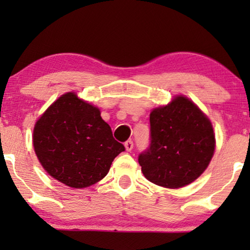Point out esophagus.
Masks as SVG:
<instances>
[{
	"instance_id": "obj_1",
	"label": "esophagus",
	"mask_w": 250,
	"mask_h": 250,
	"mask_svg": "<svg viewBox=\"0 0 250 250\" xmlns=\"http://www.w3.org/2000/svg\"><path fill=\"white\" fill-rule=\"evenodd\" d=\"M124 146H125V148H126V151H132L133 146H134L132 140H127V141L124 143Z\"/></svg>"
}]
</instances>
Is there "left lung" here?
<instances>
[{"label":"left lung","mask_w":250,"mask_h":250,"mask_svg":"<svg viewBox=\"0 0 250 250\" xmlns=\"http://www.w3.org/2000/svg\"><path fill=\"white\" fill-rule=\"evenodd\" d=\"M150 140L149 148L139 156L141 170L150 182L169 189L197 180L215 151L210 121L183 95L151 111Z\"/></svg>","instance_id":"1"}]
</instances>
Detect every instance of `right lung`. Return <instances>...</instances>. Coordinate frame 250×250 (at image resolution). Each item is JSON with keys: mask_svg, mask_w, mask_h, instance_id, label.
Returning <instances> with one entry per match:
<instances>
[{"mask_svg": "<svg viewBox=\"0 0 250 250\" xmlns=\"http://www.w3.org/2000/svg\"><path fill=\"white\" fill-rule=\"evenodd\" d=\"M99 108L68 92L36 122L34 150L46 173L75 189L87 188L107 175L125 146L116 141Z\"/></svg>", "mask_w": 250, "mask_h": 250, "instance_id": "obj_1", "label": "right lung"}]
</instances>
